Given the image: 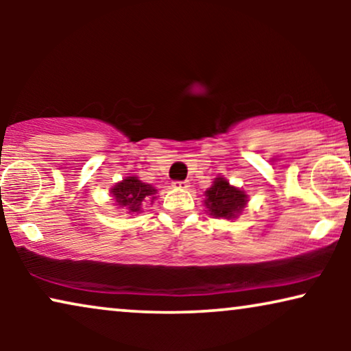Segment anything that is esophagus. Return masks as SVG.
Returning <instances> with one entry per match:
<instances>
[{
  "label": "esophagus",
  "instance_id": "34e87169",
  "mask_svg": "<svg viewBox=\"0 0 351 351\" xmlns=\"http://www.w3.org/2000/svg\"><path fill=\"white\" fill-rule=\"evenodd\" d=\"M172 185H174V189H180V190H185L190 186V184L186 180H176Z\"/></svg>",
  "mask_w": 351,
  "mask_h": 351
}]
</instances>
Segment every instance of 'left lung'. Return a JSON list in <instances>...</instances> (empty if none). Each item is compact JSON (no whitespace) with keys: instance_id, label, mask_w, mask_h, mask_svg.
Listing matches in <instances>:
<instances>
[{"instance_id":"1","label":"left lung","mask_w":351,"mask_h":351,"mask_svg":"<svg viewBox=\"0 0 351 351\" xmlns=\"http://www.w3.org/2000/svg\"><path fill=\"white\" fill-rule=\"evenodd\" d=\"M247 203L243 190L232 186L223 177H217L213 186L206 190V206L214 217L234 219Z\"/></svg>"}]
</instances>
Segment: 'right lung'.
<instances>
[{"label": "right lung", "instance_id": "1", "mask_svg": "<svg viewBox=\"0 0 351 351\" xmlns=\"http://www.w3.org/2000/svg\"><path fill=\"white\" fill-rule=\"evenodd\" d=\"M156 190L150 184L138 180L137 177H126L123 182H119L112 189V195L118 206H124L129 209V213H138L141 206L145 199L150 198L153 203Z\"/></svg>", "mask_w": 351, "mask_h": 351}]
</instances>
